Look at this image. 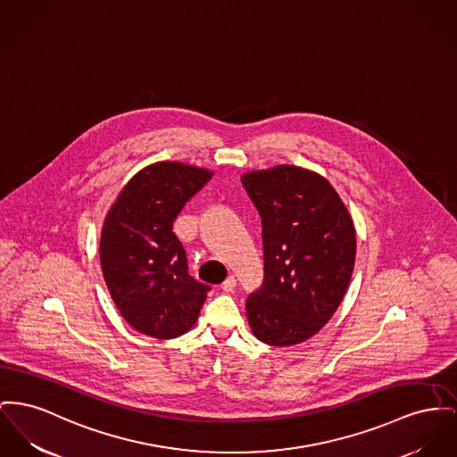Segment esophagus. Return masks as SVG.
<instances>
[{"mask_svg":"<svg viewBox=\"0 0 457 457\" xmlns=\"http://www.w3.org/2000/svg\"><path fill=\"white\" fill-rule=\"evenodd\" d=\"M235 287H237V278L235 276H228L226 279H224V283L220 285V288L224 290V292H233L235 290Z\"/></svg>","mask_w":457,"mask_h":457,"instance_id":"34e87169","label":"esophagus"}]
</instances>
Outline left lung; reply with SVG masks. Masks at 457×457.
Here are the masks:
<instances>
[{
  "label": "left lung",
  "instance_id": "left-lung-1",
  "mask_svg": "<svg viewBox=\"0 0 457 457\" xmlns=\"http://www.w3.org/2000/svg\"><path fill=\"white\" fill-rule=\"evenodd\" d=\"M262 219L264 283L248 296L252 333L288 347L314 337L349 288L355 228L335 188L318 172L278 165L242 176Z\"/></svg>",
  "mask_w": 457,
  "mask_h": 457
}]
</instances>
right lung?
<instances>
[{
    "label": "right lung",
    "instance_id": "right-lung-1",
    "mask_svg": "<svg viewBox=\"0 0 457 457\" xmlns=\"http://www.w3.org/2000/svg\"><path fill=\"white\" fill-rule=\"evenodd\" d=\"M212 170L157 162L135 174L110 207L100 238L108 292L136 331L161 340L191 329L211 290L188 274L172 224Z\"/></svg>",
    "mask_w": 457,
    "mask_h": 457
}]
</instances>
